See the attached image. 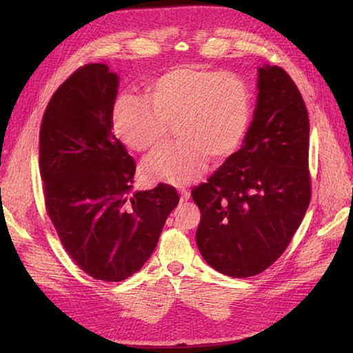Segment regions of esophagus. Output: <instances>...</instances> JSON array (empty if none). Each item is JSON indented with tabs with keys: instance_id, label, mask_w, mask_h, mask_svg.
I'll list each match as a JSON object with an SVG mask.
<instances>
[{
	"instance_id": "esophagus-1",
	"label": "esophagus",
	"mask_w": 353,
	"mask_h": 353,
	"mask_svg": "<svg viewBox=\"0 0 353 353\" xmlns=\"http://www.w3.org/2000/svg\"><path fill=\"white\" fill-rule=\"evenodd\" d=\"M179 194H181V199L183 200H188L190 199V191L185 190V188H179Z\"/></svg>"
}]
</instances>
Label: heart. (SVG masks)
<instances>
[{"mask_svg": "<svg viewBox=\"0 0 353 353\" xmlns=\"http://www.w3.org/2000/svg\"><path fill=\"white\" fill-rule=\"evenodd\" d=\"M252 121V92L234 72L200 66L174 68L145 87L144 99L121 95L112 110L119 140L135 152L162 145L175 126L178 143L148 157L150 181L185 185L206 169L208 159H225L241 145Z\"/></svg>", "mask_w": 353, "mask_h": 353, "instance_id": "1", "label": "heart"}]
</instances>
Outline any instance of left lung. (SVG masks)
I'll return each mask as SVG.
<instances>
[{
  "label": "left lung",
  "instance_id": "obj_1",
  "mask_svg": "<svg viewBox=\"0 0 353 353\" xmlns=\"http://www.w3.org/2000/svg\"><path fill=\"white\" fill-rule=\"evenodd\" d=\"M258 104L239 152L191 191L200 209L196 243L234 279L261 274L290 244L311 201L309 117L283 68L259 69Z\"/></svg>",
  "mask_w": 353,
  "mask_h": 353
}]
</instances>
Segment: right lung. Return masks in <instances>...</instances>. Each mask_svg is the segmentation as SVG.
<instances>
[{
	"label": "right lung",
	"instance_id": "right-lung-1",
	"mask_svg": "<svg viewBox=\"0 0 353 353\" xmlns=\"http://www.w3.org/2000/svg\"><path fill=\"white\" fill-rule=\"evenodd\" d=\"M116 94V73L85 65L52 94L39 130L47 215L72 261L109 283L148 261L179 201L168 184L130 194L135 160L112 132Z\"/></svg>",
	"mask_w": 353,
	"mask_h": 353
}]
</instances>
